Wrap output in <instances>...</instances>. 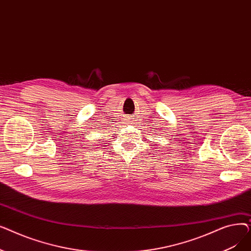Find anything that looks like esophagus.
I'll return each instance as SVG.
<instances>
[{
	"instance_id": "34e87169",
	"label": "esophagus",
	"mask_w": 251,
	"mask_h": 251,
	"mask_svg": "<svg viewBox=\"0 0 251 251\" xmlns=\"http://www.w3.org/2000/svg\"><path fill=\"white\" fill-rule=\"evenodd\" d=\"M128 122H131V121H129V120H128ZM130 124H131V123H130Z\"/></svg>"
}]
</instances>
